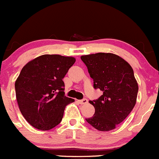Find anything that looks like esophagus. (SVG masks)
I'll list each match as a JSON object with an SVG mask.
<instances>
[{
  "label": "esophagus",
  "instance_id": "34e87169",
  "mask_svg": "<svg viewBox=\"0 0 159 159\" xmlns=\"http://www.w3.org/2000/svg\"><path fill=\"white\" fill-rule=\"evenodd\" d=\"M78 102L79 104H81V105H85V104H87L89 102V101H88V99L84 98L82 100H78Z\"/></svg>",
  "mask_w": 159,
  "mask_h": 159
}]
</instances>
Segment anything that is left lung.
Returning a JSON list of instances; mask_svg holds the SVG:
<instances>
[{"instance_id": "obj_1", "label": "left lung", "mask_w": 159, "mask_h": 159, "mask_svg": "<svg viewBox=\"0 0 159 159\" xmlns=\"http://www.w3.org/2000/svg\"><path fill=\"white\" fill-rule=\"evenodd\" d=\"M94 89L103 94L98 100L89 101L94 107V115L86 118L98 131H108L122 122L134 108L139 85L132 68L125 60L112 53L82 55Z\"/></svg>"}]
</instances>
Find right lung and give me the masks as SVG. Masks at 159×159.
<instances>
[{
    "label": "right lung",
    "instance_id": "add662e5",
    "mask_svg": "<svg viewBox=\"0 0 159 159\" xmlns=\"http://www.w3.org/2000/svg\"><path fill=\"white\" fill-rule=\"evenodd\" d=\"M74 57L43 54L30 61L15 81L16 98L26 121L48 131L61 121L65 107L75 100L65 95L63 78L75 64Z\"/></svg>",
    "mask_w": 159,
    "mask_h": 159
}]
</instances>
